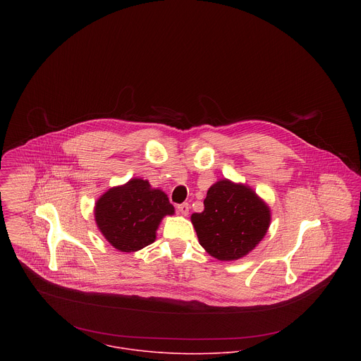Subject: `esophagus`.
<instances>
[{
    "label": "esophagus",
    "mask_w": 361,
    "mask_h": 361,
    "mask_svg": "<svg viewBox=\"0 0 361 361\" xmlns=\"http://www.w3.org/2000/svg\"><path fill=\"white\" fill-rule=\"evenodd\" d=\"M178 208V211L182 214V215H188L189 214V204L188 203H183V204H179V206L176 207Z\"/></svg>",
    "instance_id": "1"
}]
</instances>
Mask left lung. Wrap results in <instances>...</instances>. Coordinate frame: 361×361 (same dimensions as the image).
Here are the masks:
<instances>
[{
  "mask_svg": "<svg viewBox=\"0 0 361 361\" xmlns=\"http://www.w3.org/2000/svg\"><path fill=\"white\" fill-rule=\"evenodd\" d=\"M203 249L219 261L247 256L267 235L269 206L245 183L216 180L207 192L204 209L190 216Z\"/></svg>",
  "mask_w": 361,
  "mask_h": 361,
  "instance_id": "obj_1",
  "label": "left lung"
}]
</instances>
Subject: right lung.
Segmentation results:
<instances>
[{"instance_id":"obj_1","label":"right lung","mask_w":361,"mask_h":361,"mask_svg":"<svg viewBox=\"0 0 361 361\" xmlns=\"http://www.w3.org/2000/svg\"><path fill=\"white\" fill-rule=\"evenodd\" d=\"M173 214L166 193L142 178L108 189L94 206L99 231L112 247L123 253L152 245L162 218Z\"/></svg>"}]
</instances>
